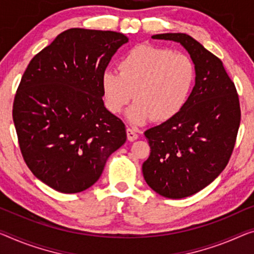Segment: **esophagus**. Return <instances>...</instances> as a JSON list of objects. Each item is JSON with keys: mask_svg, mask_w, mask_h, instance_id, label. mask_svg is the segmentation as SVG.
Here are the masks:
<instances>
[{"mask_svg": "<svg viewBox=\"0 0 254 254\" xmlns=\"http://www.w3.org/2000/svg\"><path fill=\"white\" fill-rule=\"evenodd\" d=\"M127 138L129 142H134L138 138V135H137V131L135 129H132V128H127Z\"/></svg>", "mask_w": 254, "mask_h": 254, "instance_id": "34e87169", "label": "esophagus"}]
</instances>
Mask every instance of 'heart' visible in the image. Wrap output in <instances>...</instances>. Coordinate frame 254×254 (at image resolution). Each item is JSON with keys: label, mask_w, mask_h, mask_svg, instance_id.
Masks as SVG:
<instances>
[{"label": "heart", "mask_w": 254, "mask_h": 254, "mask_svg": "<svg viewBox=\"0 0 254 254\" xmlns=\"http://www.w3.org/2000/svg\"><path fill=\"white\" fill-rule=\"evenodd\" d=\"M118 71L105 70L101 76L104 104L118 115L135 97L137 101L127 112L132 125L151 119L165 122L176 116L189 100L195 79L190 57L150 45L136 46L124 54Z\"/></svg>", "instance_id": "obj_1"}]
</instances>
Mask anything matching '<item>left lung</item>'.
I'll use <instances>...</instances> for the list:
<instances>
[{
	"label": "left lung",
	"instance_id": "1",
	"mask_svg": "<svg viewBox=\"0 0 254 254\" xmlns=\"http://www.w3.org/2000/svg\"><path fill=\"white\" fill-rule=\"evenodd\" d=\"M152 38L179 43L195 67V85L184 108L144 132L151 147L142 166L146 184L161 196L183 198L203 190L227 166L241 122L239 95L220 59L190 35Z\"/></svg>",
	"mask_w": 254,
	"mask_h": 254
}]
</instances>
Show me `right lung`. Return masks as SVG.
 <instances>
[{
  "label": "right lung",
  "instance_id": "add662e5",
  "mask_svg": "<svg viewBox=\"0 0 254 254\" xmlns=\"http://www.w3.org/2000/svg\"><path fill=\"white\" fill-rule=\"evenodd\" d=\"M110 30L71 28L29 62L13 102V123L25 162L51 189L87 190L126 142V128L104 107L101 76L128 43Z\"/></svg>",
  "mask_w": 254,
  "mask_h": 254
}]
</instances>
